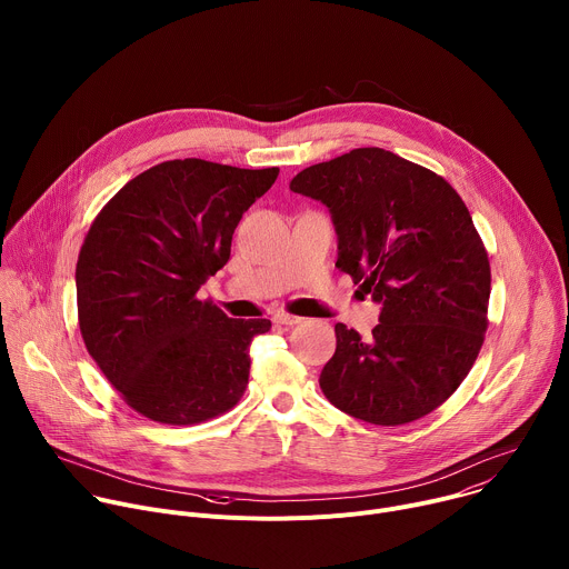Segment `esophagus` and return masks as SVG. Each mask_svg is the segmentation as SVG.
Segmentation results:
<instances>
[{
	"instance_id": "esophagus-1",
	"label": "esophagus",
	"mask_w": 569,
	"mask_h": 569,
	"mask_svg": "<svg viewBox=\"0 0 569 569\" xmlns=\"http://www.w3.org/2000/svg\"><path fill=\"white\" fill-rule=\"evenodd\" d=\"M272 319H274L277 323H281V327H295V323H301V321H303V317L290 315V312H277Z\"/></svg>"
}]
</instances>
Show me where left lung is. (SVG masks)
<instances>
[{
	"mask_svg": "<svg viewBox=\"0 0 569 569\" xmlns=\"http://www.w3.org/2000/svg\"><path fill=\"white\" fill-rule=\"evenodd\" d=\"M290 189L331 209L336 268L382 303L369 340L336 323L323 396L387 428L435 412L472 369L489 329L491 266L468 207L441 176L382 148L308 167Z\"/></svg>",
	"mask_w": 569,
	"mask_h": 569,
	"instance_id": "left-lung-1",
	"label": "left lung"
}]
</instances>
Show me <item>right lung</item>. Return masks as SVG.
Wrapping results in <instances>:
<instances>
[{
  "label": "right lung",
  "mask_w": 569,
  "mask_h": 569,
  "mask_svg": "<svg viewBox=\"0 0 569 569\" xmlns=\"http://www.w3.org/2000/svg\"><path fill=\"white\" fill-rule=\"evenodd\" d=\"M279 169L196 157L139 173L94 218L76 263L88 353L130 408L164 426L229 412L250 378V342L270 319H231L198 290Z\"/></svg>",
  "instance_id": "1"
}]
</instances>
